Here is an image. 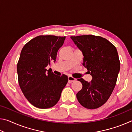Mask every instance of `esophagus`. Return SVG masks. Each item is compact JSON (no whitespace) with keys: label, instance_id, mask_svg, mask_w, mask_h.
<instances>
[{"label":"esophagus","instance_id":"1","mask_svg":"<svg viewBox=\"0 0 132 132\" xmlns=\"http://www.w3.org/2000/svg\"><path fill=\"white\" fill-rule=\"evenodd\" d=\"M76 80V79H75L74 77H73L72 76H69L68 77V82H72L73 81H75Z\"/></svg>","mask_w":132,"mask_h":132}]
</instances>
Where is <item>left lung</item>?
Returning a JSON list of instances; mask_svg holds the SVG:
<instances>
[{
  "instance_id": "obj_1",
  "label": "left lung",
  "mask_w": 132,
  "mask_h": 132,
  "mask_svg": "<svg viewBox=\"0 0 132 132\" xmlns=\"http://www.w3.org/2000/svg\"><path fill=\"white\" fill-rule=\"evenodd\" d=\"M84 56L82 64L93 79L87 82L79 79L82 89L77 93L78 101L84 108H99L109 99L120 70L117 48L106 39L93 35L71 37Z\"/></svg>"
}]
</instances>
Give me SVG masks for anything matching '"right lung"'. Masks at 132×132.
Listing matches in <instances>:
<instances>
[{"instance_id":"add662e5","label":"right lung","mask_w":132,"mask_h":132,"mask_svg":"<svg viewBox=\"0 0 132 132\" xmlns=\"http://www.w3.org/2000/svg\"><path fill=\"white\" fill-rule=\"evenodd\" d=\"M65 37L39 35L21 50L17 65L19 84L24 95L37 108H50L57 104L68 81L65 75H55L46 67L56 61Z\"/></svg>"}]
</instances>
